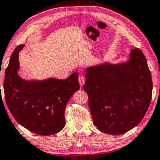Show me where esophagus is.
Returning <instances> with one entry per match:
<instances>
[{"label":"esophagus","mask_w":160,"mask_h":160,"mask_svg":"<svg viewBox=\"0 0 160 160\" xmlns=\"http://www.w3.org/2000/svg\"><path fill=\"white\" fill-rule=\"evenodd\" d=\"M78 80H79V83H80V88H82V86H83L84 83H85V78H84V76L82 75V74H80V75H79Z\"/></svg>","instance_id":"obj_1"}]
</instances>
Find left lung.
Instances as JSON below:
<instances>
[{"instance_id": "1", "label": "left lung", "mask_w": 160, "mask_h": 160, "mask_svg": "<svg viewBox=\"0 0 160 160\" xmlns=\"http://www.w3.org/2000/svg\"><path fill=\"white\" fill-rule=\"evenodd\" d=\"M83 90L94 125L108 134L126 133L142 121L152 94V79L139 48L131 50L120 63L108 61L84 70Z\"/></svg>"}]
</instances>
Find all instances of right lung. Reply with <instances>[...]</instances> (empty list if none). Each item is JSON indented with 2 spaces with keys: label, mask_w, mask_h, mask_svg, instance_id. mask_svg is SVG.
Returning a JSON list of instances; mask_svg holds the SVG:
<instances>
[{
  "label": "right lung",
  "mask_w": 160,
  "mask_h": 160,
  "mask_svg": "<svg viewBox=\"0 0 160 160\" xmlns=\"http://www.w3.org/2000/svg\"><path fill=\"white\" fill-rule=\"evenodd\" d=\"M24 46L15 48L6 69V102L15 120L25 128L42 136L57 134L66 125L64 113L68 100L80 89L78 74L74 72L66 80H24L18 74V56Z\"/></svg>",
  "instance_id": "1"
}]
</instances>
